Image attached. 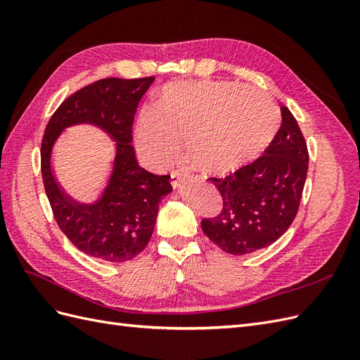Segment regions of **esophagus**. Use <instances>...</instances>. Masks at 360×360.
Segmentation results:
<instances>
[{"label":"esophagus","mask_w":360,"mask_h":360,"mask_svg":"<svg viewBox=\"0 0 360 360\" xmlns=\"http://www.w3.org/2000/svg\"><path fill=\"white\" fill-rule=\"evenodd\" d=\"M188 179V172L184 169H174L171 171V184L176 189L181 186V183Z\"/></svg>","instance_id":"esophagus-1"}]
</instances>
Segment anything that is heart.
Returning <instances> with one entry per match:
<instances>
[{"label": "heart", "mask_w": 360, "mask_h": 360, "mask_svg": "<svg viewBox=\"0 0 360 360\" xmlns=\"http://www.w3.org/2000/svg\"><path fill=\"white\" fill-rule=\"evenodd\" d=\"M279 111L271 97L236 82H172L159 91L153 110H141L136 146L151 167L177 153L184 135L188 156L205 172L226 174L254 160L274 139Z\"/></svg>", "instance_id": "obj_1"}]
</instances>
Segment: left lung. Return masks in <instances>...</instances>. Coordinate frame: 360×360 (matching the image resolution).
<instances>
[{"mask_svg": "<svg viewBox=\"0 0 360 360\" xmlns=\"http://www.w3.org/2000/svg\"><path fill=\"white\" fill-rule=\"evenodd\" d=\"M281 114V127L263 155L226 177L209 179L221 193L222 209L204 217L201 228L228 254L245 255L276 242L299 212L308 147L287 106Z\"/></svg>", "mask_w": 360, "mask_h": 360, "instance_id": "left-lung-1", "label": "left lung"}]
</instances>
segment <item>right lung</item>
<instances>
[{
    "mask_svg": "<svg viewBox=\"0 0 360 360\" xmlns=\"http://www.w3.org/2000/svg\"><path fill=\"white\" fill-rule=\"evenodd\" d=\"M153 76L136 79L105 78L69 96L52 114L41 139V179L60 230L84 254L123 263L143 252L155 230L160 200L172 191L169 176L141 168L132 147L139 101ZM91 122L117 141L115 172L103 198L84 206L63 194L50 171V150L64 127Z\"/></svg>",
    "mask_w": 360,
    "mask_h": 360,
    "instance_id": "obj_1",
    "label": "right lung"
}]
</instances>
